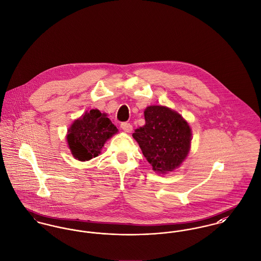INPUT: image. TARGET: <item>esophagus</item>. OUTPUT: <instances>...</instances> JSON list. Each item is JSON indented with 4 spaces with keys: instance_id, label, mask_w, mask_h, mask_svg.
<instances>
[{
    "instance_id": "esophagus-1",
    "label": "esophagus",
    "mask_w": 261,
    "mask_h": 261,
    "mask_svg": "<svg viewBox=\"0 0 261 261\" xmlns=\"http://www.w3.org/2000/svg\"><path fill=\"white\" fill-rule=\"evenodd\" d=\"M120 127L122 128V130H124L127 133H130L133 130V126L130 123H127V122L121 123Z\"/></svg>"
}]
</instances>
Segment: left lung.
<instances>
[{
	"label": "left lung",
	"instance_id": "obj_1",
	"mask_svg": "<svg viewBox=\"0 0 261 261\" xmlns=\"http://www.w3.org/2000/svg\"><path fill=\"white\" fill-rule=\"evenodd\" d=\"M144 116L145 125L135 130L133 138L154 171H173L189 153L192 138L189 124L179 113L165 106H149Z\"/></svg>",
	"mask_w": 261,
	"mask_h": 261
}]
</instances>
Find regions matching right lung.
<instances>
[{
    "mask_svg": "<svg viewBox=\"0 0 261 261\" xmlns=\"http://www.w3.org/2000/svg\"><path fill=\"white\" fill-rule=\"evenodd\" d=\"M118 129L105 114L92 109L79 120L74 121L68 130L67 142L75 159L88 161L100 154L104 143Z\"/></svg>",
    "mask_w": 261,
    "mask_h": 261,
    "instance_id": "1",
    "label": "right lung"
}]
</instances>
